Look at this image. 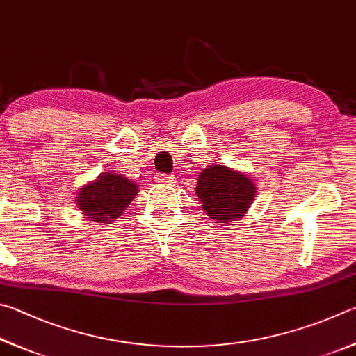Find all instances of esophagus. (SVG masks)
I'll return each mask as SVG.
<instances>
[{"label": "esophagus", "instance_id": "1", "mask_svg": "<svg viewBox=\"0 0 356 356\" xmlns=\"http://www.w3.org/2000/svg\"><path fill=\"white\" fill-rule=\"evenodd\" d=\"M156 181L162 183V184H168V183L175 181V177H173V175H168V173H158V175H156Z\"/></svg>", "mask_w": 356, "mask_h": 356}]
</instances>
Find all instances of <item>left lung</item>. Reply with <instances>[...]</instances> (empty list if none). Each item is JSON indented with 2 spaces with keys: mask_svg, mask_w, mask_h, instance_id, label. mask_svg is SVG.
Masks as SVG:
<instances>
[{
  "mask_svg": "<svg viewBox=\"0 0 356 356\" xmlns=\"http://www.w3.org/2000/svg\"><path fill=\"white\" fill-rule=\"evenodd\" d=\"M197 195L211 219L232 222L245 214L257 188L245 175L223 165H209L198 175Z\"/></svg>",
  "mask_w": 356,
  "mask_h": 356,
  "instance_id": "1",
  "label": "left lung"
}]
</instances>
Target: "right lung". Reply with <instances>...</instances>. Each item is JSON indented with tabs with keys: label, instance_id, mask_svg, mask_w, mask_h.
Masks as SVG:
<instances>
[{
	"label": "right lung",
	"instance_id": "add662e5",
	"mask_svg": "<svg viewBox=\"0 0 356 356\" xmlns=\"http://www.w3.org/2000/svg\"><path fill=\"white\" fill-rule=\"evenodd\" d=\"M139 188L122 175L102 173L95 183L87 184L76 197L78 208L89 219L98 223H108L122 216Z\"/></svg>",
	"mask_w": 356,
	"mask_h": 356
}]
</instances>
